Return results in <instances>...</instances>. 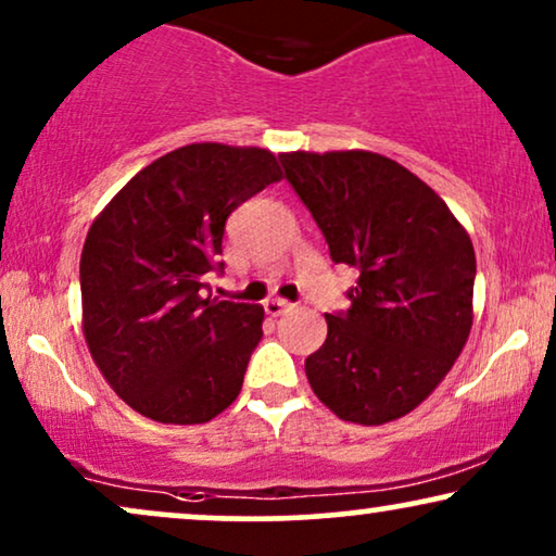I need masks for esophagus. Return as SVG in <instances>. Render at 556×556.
Masks as SVG:
<instances>
[{
  "label": "esophagus",
  "instance_id": "esophagus-1",
  "mask_svg": "<svg viewBox=\"0 0 556 556\" xmlns=\"http://www.w3.org/2000/svg\"><path fill=\"white\" fill-rule=\"evenodd\" d=\"M264 311L271 315V318H279V315H285V313H290L292 311V302H287V300H279V298H274V300H266L264 302Z\"/></svg>",
  "mask_w": 556,
  "mask_h": 556
}]
</instances>
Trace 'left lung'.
Masks as SVG:
<instances>
[{
  "mask_svg": "<svg viewBox=\"0 0 556 556\" xmlns=\"http://www.w3.org/2000/svg\"><path fill=\"white\" fill-rule=\"evenodd\" d=\"M285 179L326 236L330 258L359 271L351 307L326 313L307 382L341 420L379 426L418 407L472 328L475 249L426 181L371 151L279 153Z\"/></svg>",
  "mask_w": 556,
  "mask_h": 556,
  "instance_id": "obj_1",
  "label": "left lung"
}]
</instances>
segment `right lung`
Returning <instances> with one entry per match:
<instances>
[{"instance_id": "obj_1", "label": "right lung", "mask_w": 556, "mask_h": 556, "mask_svg": "<svg viewBox=\"0 0 556 556\" xmlns=\"http://www.w3.org/2000/svg\"><path fill=\"white\" fill-rule=\"evenodd\" d=\"M282 179L264 149L192 143L138 172L81 251L84 339L112 390L159 424H207L241 392L264 307L210 298L230 213Z\"/></svg>"}]
</instances>
